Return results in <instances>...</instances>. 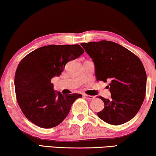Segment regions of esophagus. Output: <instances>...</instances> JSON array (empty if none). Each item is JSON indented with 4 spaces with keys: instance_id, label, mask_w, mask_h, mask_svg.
Here are the masks:
<instances>
[{
    "instance_id": "obj_1",
    "label": "esophagus",
    "mask_w": 156,
    "mask_h": 156,
    "mask_svg": "<svg viewBox=\"0 0 156 156\" xmlns=\"http://www.w3.org/2000/svg\"><path fill=\"white\" fill-rule=\"evenodd\" d=\"M84 97L86 99H88V100H94L95 98L94 96H89V95H87V94H84Z\"/></svg>"
}]
</instances>
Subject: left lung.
I'll return each mask as SVG.
<instances>
[{
  "mask_svg": "<svg viewBox=\"0 0 156 156\" xmlns=\"http://www.w3.org/2000/svg\"><path fill=\"white\" fill-rule=\"evenodd\" d=\"M80 44L94 62L96 80L111 81L108 87L112 98L99 96L105 107L97 113L98 116L113 125L131 120L139 112L146 94L147 74L141 60L114 42L101 41Z\"/></svg>",
  "mask_w": 156,
  "mask_h": 156,
  "instance_id": "left-lung-1",
  "label": "left lung"
}]
</instances>
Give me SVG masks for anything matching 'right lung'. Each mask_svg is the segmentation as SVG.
Here are the masks:
<instances>
[{
	"mask_svg": "<svg viewBox=\"0 0 156 156\" xmlns=\"http://www.w3.org/2000/svg\"><path fill=\"white\" fill-rule=\"evenodd\" d=\"M79 44L43 46L20 60L15 73L18 104L25 117L42 128L55 127L69 114L79 94L63 95L54 89L51 80L65 65L84 53Z\"/></svg>",
	"mask_w": 156,
	"mask_h": 156,
	"instance_id": "obj_1",
	"label": "right lung"
}]
</instances>
